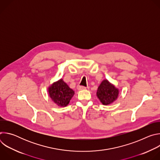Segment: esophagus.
<instances>
[{
	"mask_svg": "<svg viewBox=\"0 0 160 160\" xmlns=\"http://www.w3.org/2000/svg\"><path fill=\"white\" fill-rule=\"evenodd\" d=\"M86 88H86L85 87H84V86L78 85V86L77 87V89L79 90H85V89H86Z\"/></svg>",
	"mask_w": 160,
	"mask_h": 160,
	"instance_id": "esophagus-1",
	"label": "esophagus"
}]
</instances>
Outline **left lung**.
I'll return each instance as SVG.
<instances>
[{
    "instance_id": "8db88e82",
    "label": "left lung",
    "mask_w": 160,
    "mask_h": 160,
    "mask_svg": "<svg viewBox=\"0 0 160 160\" xmlns=\"http://www.w3.org/2000/svg\"><path fill=\"white\" fill-rule=\"evenodd\" d=\"M96 95L103 105H109L118 98L119 89L106 79L98 87Z\"/></svg>"
}]
</instances>
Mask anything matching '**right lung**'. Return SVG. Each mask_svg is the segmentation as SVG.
I'll return each mask as SVG.
<instances>
[{
	"mask_svg": "<svg viewBox=\"0 0 160 160\" xmlns=\"http://www.w3.org/2000/svg\"><path fill=\"white\" fill-rule=\"evenodd\" d=\"M48 92L52 101L60 107L66 106L75 94L74 91L62 78L49 87Z\"/></svg>",
	"mask_w": 160,
	"mask_h": 160,
	"instance_id": "1",
	"label": "right lung"
}]
</instances>
